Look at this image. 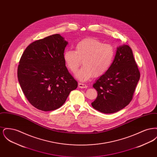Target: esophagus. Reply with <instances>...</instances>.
Masks as SVG:
<instances>
[{"label": "esophagus", "instance_id": "34e87169", "mask_svg": "<svg viewBox=\"0 0 157 157\" xmlns=\"http://www.w3.org/2000/svg\"><path fill=\"white\" fill-rule=\"evenodd\" d=\"M78 86L80 88H86L88 87V86L86 84H84V83H81V82H79L78 83Z\"/></svg>", "mask_w": 157, "mask_h": 157}]
</instances>
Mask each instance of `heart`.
<instances>
[{
    "label": "heart",
    "instance_id": "obj_1",
    "mask_svg": "<svg viewBox=\"0 0 157 157\" xmlns=\"http://www.w3.org/2000/svg\"><path fill=\"white\" fill-rule=\"evenodd\" d=\"M115 57L113 47L104 44L96 38H85L75 46V51L68 49L63 53V59L67 68L75 73L79 81H88L94 76H100L105 74L112 66Z\"/></svg>",
    "mask_w": 157,
    "mask_h": 157
}]
</instances>
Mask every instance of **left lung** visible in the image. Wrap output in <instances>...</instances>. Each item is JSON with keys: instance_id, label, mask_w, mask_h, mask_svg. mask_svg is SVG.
Returning <instances> with one entry per match:
<instances>
[{"instance_id": "obj_1", "label": "left lung", "mask_w": 157, "mask_h": 157, "mask_svg": "<svg viewBox=\"0 0 157 157\" xmlns=\"http://www.w3.org/2000/svg\"><path fill=\"white\" fill-rule=\"evenodd\" d=\"M140 78L132 49L128 45L119 46L110 69L93 85L98 96L92 107L104 113L121 110L132 99Z\"/></svg>"}]
</instances>
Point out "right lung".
Masks as SVG:
<instances>
[{
	"label": "right lung",
	"instance_id": "obj_1",
	"mask_svg": "<svg viewBox=\"0 0 157 157\" xmlns=\"http://www.w3.org/2000/svg\"><path fill=\"white\" fill-rule=\"evenodd\" d=\"M67 45L59 34L52 35L30 44L21 58L18 81L30 104L39 110L59 108L78 86L63 59Z\"/></svg>",
	"mask_w": 157,
	"mask_h": 157
}]
</instances>
